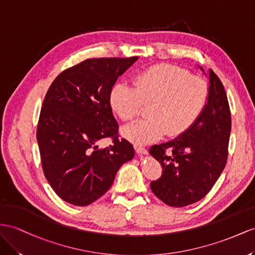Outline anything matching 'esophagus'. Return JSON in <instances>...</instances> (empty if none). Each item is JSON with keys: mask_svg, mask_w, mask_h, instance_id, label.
<instances>
[{"mask_svg": "<svg viewBox=\"0 0 255 255\" xmlns=\"http://www.w3.org/2000/svg\"><path fill=\"white\" fill-rule=\"evenodd\" d=\"M134 148H135V152L138 154H147V149L145 147L134 145Z\"/></svg>", "mask_w": 255, "mask_h": 255, "instance_id": "obj_1", "label": "esophagus"}]
</instances>
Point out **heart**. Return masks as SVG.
I'll list each match as a JSON object with an SVG mask.
<instances>
[{
    "mask_svg": "<svg viewBox=\"0 0 255 255\" xmlns=\"http://www.w3.org/2000/svg\"><path fill=\"white\" fill-rule=\"evenodd\" d=\"M133 86L116 84L111 89L110 104L124 122H130L148 104L149 117L123 129L125 138L147 144L165 134L178 136L197 122L208 103V84L199 76L171 64H158L135 75Z\"/></svg>",
    "mask_w": 255,
    "mask_h": 255,
    "instance_id": "obj_1",
    "label": "heart"
}]
</instances>
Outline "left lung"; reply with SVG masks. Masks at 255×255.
<instances>
[{"mask_svg":"<svg viewBox=\"0 0 255 255\" xmlns=\"http://www.w3.org/2000/svg\"><path fill=\"white\" fill-rule=\"evenodd\" d=\"M231 128L224 86L209 70V99L197 122L177 139L149 148L162 168L161 177L151 182L156 197L177 208L204 198L225 168Z\"/></svg>","mask_w":255,"mask_h":255,"instance_id":"8db88e82","label":"left lung"}]
</instances>
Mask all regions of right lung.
Masks as SVG:
<instances>
[{"instance_id":"obj_1","label":"right lung","mask_w":255,"mask_h":255,"mask_svg":"<svg viewBox=\"0 0 255 255\" xmlns=\"http://www.w3.org/2000/svg\"><path fill=\"white\" fill-rule=\"evenodd\" d=\"M138 57L94 58L58 75L44 98L36 139L45 178L61 199L88 206L106 194L116 172L133 158L131 143L119 139L110 93ZM113 137L99 150L96 143Z\"/></svg>"}]
</instances>
